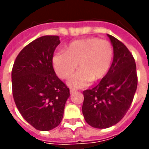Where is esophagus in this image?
<instances>
[{
  "mask_svg": "<svg viewBox=\"0 0 149 149\" xmlns=\"http://www.w3.org/2000/svg\"><path fill=\"white\" fill-rule=\"evenodd\" d=\"M75 92H76V90L73 89V88H71V89H70V94H72L73 93H75Z\"/></svg>",
  "mask_w": 149,
  "mask_h": 149,
  "instance_id": "obj_1",
  "label": "esophagus"
}]
</instances>
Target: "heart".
<instances>
[{
	"label": "heart",
	"instance_id": "heart-1",
	"mask_svg": "<svg viewBox=\"0 0 149 149\" xmlns=\"http://www.w3.org/2000/svg\"><path fill=\"white\" fill-rule=\"evenodd\" d=\"M113 56L109 41L88 37L72 41L66 46L65 52H55L52 62L56 73L62 79L70 77L78 65L80 70L68 80V84L72 88H84L108 74Z\"/></svg>",
	"mask_w": 149,
	"mask_h": 149
}]
</instances>
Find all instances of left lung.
<instances>
[{
  "mask_svg": "<svg viewBox=\"0 0 149 149\" xmlns=\"http://www.w3.org/2000/svg\"><path fill=\"white\" fill-rule=\"evenodd\" d=\"M113 46V61L108 74L96 87L83 92L82 112L88 125L107 128L128 112L137 88L136 66L128 48L108 34Z\"/></svg>",
  "mask_w": 149,
  "mask_h": 149,
  "instance_id": "left-lung-1",
  "label": "left lung"
}]
</instances>
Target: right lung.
Returning <instances> with one entry per match:
<instances>
[{
    "label": "right lung",
    "instance_id": "obj_1",
    "mask_svg": "<svg viewBox=\"0 0 149 149\" xmlns=\"http://www.w3.org/2000/svg\"><path fill=\"white\" fill-rule=\"evenodd\" d=\"M58 36H44L19 52L12 69L13 96L17 108L33 128L49 131L61 122L69 88L56 75L52 58Z\"/></svg>",
    "mask_w": 149,
    "mask_h": 149
}]
</instances>
